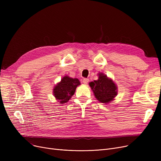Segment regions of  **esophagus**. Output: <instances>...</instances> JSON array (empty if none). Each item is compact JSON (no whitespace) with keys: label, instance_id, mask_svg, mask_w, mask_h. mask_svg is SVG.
I'll list each match as a JSON object with an SVG mask.
<instances>
[{"label":"esophagus","instance_id":"1","mask_svg":"<svg viewBox=\"0 0 161 161\" xmlns=\"http://www.w3.org/2000/svg\"><path fill=\"white\" fill-rule=\"evenodd\" d=\"M89 80L88 78H84V79L83 80V83L84 84H87L88 82H89Z\"/></svg>","mask_w":161,"mask_h":161}]
</instances>
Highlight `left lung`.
Wrapping results in <instances>:
<instances>
[{
  "instance_id": "left-lung-1",
  "label": "left lung",
  "mask_w": 161,
  "mask_h": 161,
  "mask_svg": "<svg viewBox=\"0 0 161 161\" xmlns=\"http://www.w3.org/2000/svg\"><path fill=\"white\" fill-rule=\"evenodd\" d=\"M98 79L89 83L95 98L104 104H109L117 95V87L110 78L103 73H98Z\"/></svg>"
}]
</instances>
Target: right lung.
<instances>
[{"label": "right lung", "mask_w": 161, "mask_h": 161, "mask_svg": "<svg viewBox=\"0 0 161 161\" xmlns=\"http://www.w3.org/2000/svg\"><path fill=\"white\" fill-rule=\"evenodd\" d=\"M78 78H72L64 75L61 81L57 83L53 89V95L60 104L67 103L74 95L76 87L80 85Z\"/></svg>", "instance_id": "add662e5"}]
</instances>
